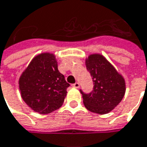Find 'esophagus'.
Returning <instances> with one entry per match:
<instances>
[{
    "instance_id": "obj_1",
    "label": "esophagus",
    "mask_w": 147,
    "mask_h": 147,
    "mask_svg": "<svg viewBox=\"0 0 147 147\" xmlns=\"http://www.w3.org/2000/svg\"><path fill=\"white\" fill-rule=\"evenodd\" d=\"M72 87H74V88H80V84H79L78 82H76V83H75V84H72Z\"/></svg>"
}]
</instances>
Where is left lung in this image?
<instances>
[{"label":"left lung","instance_id":"obj_1","mask_svg":"<svg viewBox=\"0 0 147 147\" xmlns=\"http://www.w3.org/2000/svg\"><path fill=\"white\" fill-rule=\"evenodd\" d=\"M87 70L93 81V91L85 94L83 102L88 110L106 114L117 107L125 92V81L116 68L100 54H91L85 59Z\"/></svg>","mask_w":147,"mask_h":147}]
</instances>
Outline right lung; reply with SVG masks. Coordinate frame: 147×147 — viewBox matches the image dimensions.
<instances>
[{
  "mask_svg": "<svg viewBox=\"0 0 147 147\" xmlns=\"http://www.w3.org/2000/svg\"><path fill=\"white\" fill-rule=\"evenodd\" d=\"M19 90L29 107L40 114H47L62 106L70 86L58 70L53 53H41L33 58L20 76Z\"/></svg>",
  "mask_w": 147,
  "mask_h": 147,
  "instance_id": "add662e5",
  "label": "right lung"
}]
</instances>
